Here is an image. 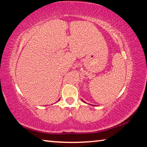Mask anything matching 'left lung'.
<instances>
[{
	"instance_id": "8db88e82",
	"label": "left lung",
	"mask_w": 147,
	"mask_h": 147,
	"mask_svg": "<svg viewBox=\"0 0 147 147\" xmlns=\"http://www.w3.org/2000/svg\"><path fill=\"white\" fill-rule=\"evenodd\" d=\"M81 100H82V99H81ZM82 101L84 102V103H86V102H85V101H84V100H82ZM90 105H91V104H90Z\"/></svg>"
}]
</instances>
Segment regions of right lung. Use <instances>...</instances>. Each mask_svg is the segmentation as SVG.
Instances as JSON below:
<instances>
[{"label": "right lung", "mask_w": 147, "mask_h": 147, "mask_svg": "<svg viewBox=\"0 0 147 147\" xmlns=\"http://www.w3.org/2000/svg\"><path fill=\"white\" fill-rule=\"evenodd\" d=\"M57 102H58V101H57Z\"/></svg>", "instance_id": "1"}]
</instances>
